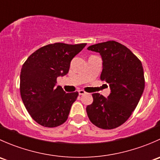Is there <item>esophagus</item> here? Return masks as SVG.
Instances as JSON below:
<instances>
[{"label": "esophagus", "mask_w": 160, "mask_h": 160, "mask_svg": "<svg viewBox=\"0 0 160 160\" xmlns=\"http://www.w3.org/2000/svg\"><path fill=\"white\" fill-rule=\"evenodd\" d=\"M78 93L80 95H83V94H84L86 92H85L83 90H78Z\"/></svg>", "instance_id": "34e87169"}]
</instances>
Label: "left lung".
Masks as SVG:
<instances>
[{"instance_id":"8db88e82","label":"left lung","mask_w":160,"mask_h":160,"mask_svg":"<svg viewBox=\"0 0 160 160\" xmlns=\"http://www.w3.org/2000/svg\"><path fill=\"white\" fill-rule=\"evenodd\" d=\"M88 49L101 56V80L108 83L111 93L108 98L93 93L87 113L97 127L113 129L125 123L138 105L145 88L142 64L130 49L115 41L92 45Z\"/></svg>"}]
</instances>
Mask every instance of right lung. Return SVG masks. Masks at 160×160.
I'll return each mask as SVG.
<instances>
[{
  "instance_id": "add662e5",
  "label": "right lung",
  "mask_w": 160,
  "mask_h": 160,
  "mask_svg": "<svg viewBox=\"0 0 160 160\" xmlns=\"http://www.w3.org/2000/svg\"><path fill=\"white\" fill-rule=\"evenodd\" d=\"M86 45H47L34 52L22 66L21 97L31 117L39 125L54 128L68 118L79 93H66L60 86L56 87V79L67 74L72 58Z\"/></svg>"
}]
</instances>
